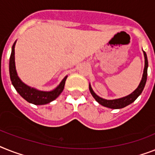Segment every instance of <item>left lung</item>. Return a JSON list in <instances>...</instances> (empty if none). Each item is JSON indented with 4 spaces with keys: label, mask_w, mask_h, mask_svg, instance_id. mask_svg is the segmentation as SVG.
<instances>
[{
    "label": "left lung",
    "mask_w": 155,
    "mask_h": 155,
    "mask_svg": "<svg viewBox=\"0 0 155 155\" xmlns=\"http://www.w3.org/2000/svg\"><path fill=\"white\" fill-rule=\"evenodd\" d=\"M143 54H144V58H145V67H144V70H143V78L141 80L140 84L138 86L135 90L130 94V95H127L125 97L120 98V99H110V100H107V99H104L103 98L98 96L94 91H93L91 87L89 84V90H90L91 94L92 95L94 99L99 103V104H101L102 106L106 107L111 108V109H120V108H123L127 107L129 104H132L133 102L139 97L141 95V93L143 92L144 87H145L146 82H147V68H148V60H147V54L144 51H143Z\"/></svg>",
    "instance_id": "left-lung-1"
}]
</instances>
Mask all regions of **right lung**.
Returning a JSON list of instances; mask_svg holds the SVG:
<instances>
[{"label": "right lung", "instance_id": "right-lung-1", "mask_svg": "<svg viewBox=\"0 0 155 155\" xmlns=\"http://www.w3.org/2000/svg\"><path fill=\"white\" fill-rule=\"evenodd\" d=\"M15 45H16V41L12 45V52L9 59V75L10 80L12 81V85L16 91L26 101L35 105H44L55 100L64 88L65 81L68 76H65L56 88L50 91H39L26 85L21 81L16 73V66H15Z\"/></svg>", "mask_w": 155, "mask_h": 155}]
</instances>
